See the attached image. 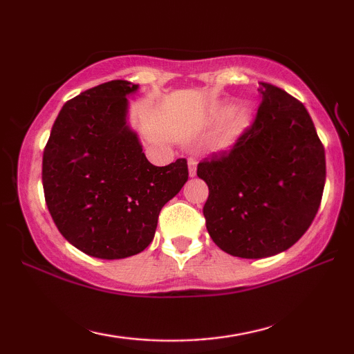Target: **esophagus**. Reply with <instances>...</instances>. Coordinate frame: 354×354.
<instances>
[{"label":"esophagus","instance_id":"34e87169","mask_svg":"<svg viewBox=\"0 0 354 354\" xmlns=\"http://www.w3.org/2000/svg\"><path fill=\"white\" fill-rule=\"evenodd\" d=\"M187 165H189V175L190 176H195V173H196V160L194 158H189Z\"/></svg>","mask_w":354,"mask_h":354}]
</instances>
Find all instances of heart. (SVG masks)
Returning a JSON list of instances; mask_svg holds the SVG:
<instances>
[{
    "label": "heart",
    "mask_w": 354,
    "mask_h": 354,
    "mask_svg": "<svg viewBox=\"0 0 354 354\" xmlns=\"http://www.w3.org/2000/svg\"><path fill=\"white\" fill-rule=\"evenodd\" d=\"M230 112H231V107H223V109L218 111L217 115L220 118H223ZM250 122H251V113L247 107H243V106L237 107V109L232 112V117L230 120V124H227L225 134L217 140L215 147H217L218 149H223V148H227L230 145H232V142L236 140V137L241 136L243 131L250 127Z\"/></svg>",
    "instance_id": "b5f03b06"
}]
</instances>
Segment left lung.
<instances>
[{
    "label": "left lung",
    "mask_w": 354,
    "mask_h": 354,
    "mask_svg": "<svg viewBox=\"0 0 354 354\" xmlns=\"http://www.w3.org/2000/svg\"><path fill=\"white\" fill-rule=\"evenodd\" d=\"M253 124L230 151L198 164L207 184L203 214L225 253L261 259L299 241L319 211L326 179L325 148L297 98L259 82Z\"/></svg>",
    "instance_id": "8db88e82"
}]
</instances>
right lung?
Wrapping results in <instances>:
<instances>
[{"label": "right lung", "instance_id": "right-lung-1", "mask_svg": "<svg viewBox=\"0 0 354 354\" xmlns=\"http://www.w3.org/2000/svg\"><path fill=\"white\" fill-rule=\"evenodd\" d=\"M115 80L67 101L44 151L41 183L53 220L88 256L123 259L151 243L160 209L189 178L187 160L148 162L128 124V95Z\"/></svg>", "mask_w": 354, "mask_h": 354}]
</instances>
